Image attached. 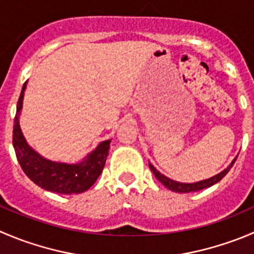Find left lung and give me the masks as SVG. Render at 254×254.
Listing matches in <instances>:
<instances>
[{
	"label": "left lung",
	"mask_w": 254,
	"mask_h": 254,
	"mask_svg": "<svg viewBox=\"0 0 254 254\" xmlns=\"http://www.w3.org/2000/svg\"><path fill=\"white\" fill-rule=\"evenodd\" d=\"M235 161H236V159L233 160L232 162H231V165L227 167V169H225L223 171H221L220 174L215 175V176L210 177V179H207V180H202V181L193 182V184H184V182L174 181V180L169 179V177H166L165 175L160 174V172L157 171V170L155 169V167L152 166L150 162H149V167H150V170L152 171V174L155 175V177H156V179L159 180V181L161 182V184L164 185L165 187H167V189L171 190V191H175V192L186 193V192H195V191H200V190L207 189V187H210V186H212V185L217 184L218 181H221V180H222L223 177L227 175V172L230 171L231 167L233 166Z\"/></svg>",
	"instance_id": "1"
}]
</instances>
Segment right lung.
Returning a JSON list of instances; mask_svg holds the SVG:
<instances>
[{
	"label": "right lung",
	"instance_id": "obj_1",
	"mask_svg": "<svg viewBox=\"0 0 254 254\" xmlns=\"http://www.w3.org/2000/svg\"><path fill=\"white\" fill-rule=\"evenodd\" d=\"M27 82L23 84L21 95L17 103V112L13 123V147L17 160L24 174L42 189L51 192L72 195L82 193L94 185L104 169L108 154H109L110 140L100 142L83 161L78 164L57 162L41 156L34 151L24 139L19 127V114L23 103L24 90Z\"/></svg>",
	"mask_w": 254,
	"mask_h": 254
}]
</instances>
